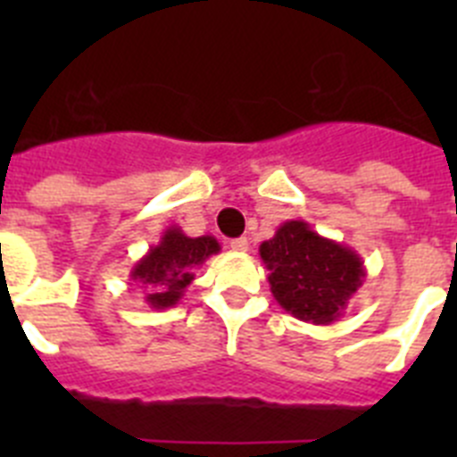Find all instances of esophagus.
<instances>
[{"mask_svg": "<svg viewBox=\"0 0 457 457\" xmlns=\"http://www.w3.org/2000/svg\"><path fill=\"white\" fill-rule=\"evenodd\" d=\"M228 247H231L233 252H247L249 240L247 237H236V240H228Z\"/></svg>", "mask_w": 457, "mask_h": 457, "instance_id": "obj_1", "label": "esophagus"}]
</instances>
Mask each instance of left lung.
Segmentation results:
<instances>
[{"label":"left lung","instance_id":"obj_1","mask_svg":"<svg viewBox=\"0 0 457 457\" xmlns=\"http://www.w3.org/2000/svg\"><path fill=\"white\" fill-rule=\"evenodd\" d=\"M258 252L278 306L313 325L337 322L366 278L353 247L322 237L304 220L284 221Z\"/></svg>","mask_w":457,"mask_h":457}]
</instances>
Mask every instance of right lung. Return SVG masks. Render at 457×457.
I'll use <instances>...</instances> for the list:
<instances>
[{
	"instance_id": "1",
	"label": "right lung",
	"mask_w": 457,
	"mask_h": 457,
	"mask_svg": "<svg viewBox=\"0 0 457 457\" xmlns=\"http://www.w3.org/2000/svg\"><path fill=\"white\" fill-rule=\"evenodd\" d=\"M220 249L217 237H189L180 226H169L160 242L132 265L130 278L146 290L144 300L151 309H171L183 300L185 290L194 281V270L220 253Z\"/></svg>"
}]
</instances>
